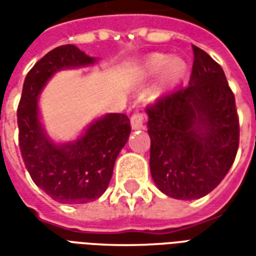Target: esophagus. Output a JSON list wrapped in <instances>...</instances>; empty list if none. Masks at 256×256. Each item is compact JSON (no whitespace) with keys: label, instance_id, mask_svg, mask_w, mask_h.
Here are the masks:
<instances>
[{"label":"esophagus","instance_id":"esophagus-1","mask_svg":"<svg viewBox=\"0 0 256 256\" xmlns=\"http://www.w3.org/2000/svg\"><path fill=\"white\" fill-rule=\"evenodd\" d=\"M145 122H146V115L142 111H134V114L130 118V123H132L133 130L145 128Z\"/></svg>","mask_w":256,"mask_h":256}]
</instances>
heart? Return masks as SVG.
Returning <instances> with one entry per match:
<instances>
[{
  "mask_svg": "<svg viewBox=\"0 0 256 256\" xmlns=\"http://www.w3.org/2000/svg\"><path fill=\"white\" fill-rule=\"evenodd\" d=\"M160 80L156 88V94H162L166 90L172 89L184 78L186 72V66L181 58L172 60L167 54H152L144 66V76H156L160 74Z\"/></svg>",
  "mask_w": 256,
  "mask_h": 256,
  "instance_id": "obj_1",
  "label": "heart"
}]
</instances>
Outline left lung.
I'll return each mask as SVG.
<instances>
[{
    "instance_id": "left-lung-1",
    "label": "left lung",
    "mask_w": 256,
    "mask_h": 256,
    "mask_svg": "<svg viewBox=\"0 0 256 256\" xmlns=\"http://www.w3.org/2000/svg\"><path fill=\"white\" fill-rule=\"evenodd\" d=\"M188 86L146 106L150 174L167 196L200 198L215 189L236 159L240 124L234 94L220 64L192 46Z\"/></svg>"
}]
</instances>
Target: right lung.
<instances>
[{
    "label": "right lung",
    "mask_w": 256,
    "mask_h": 256,
    "mask_svg": "<svg viewBox=\"0 0 256 256\" xmlns=\"http://www.w3.org/2000/svg\"><path fill=\"white\" fill-rule=\"evenodd\" d=\"M92 63L94 58L74 45L54 48L28 71L18 106L19 146L26 168L36 186L58 203L82 204L100 198L132 132L124 114H108L71 144H53L44 133L38 94L48 79L58 70Z\"/></svg>",
    "instance_id": "obj_1"
}]
</instances>
